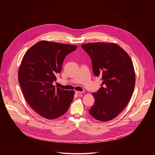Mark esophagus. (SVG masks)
I'll list each match as a JSON object with an SVG mask.
<instances>
[{
	"label": "esophagus",
	"instance_id": "obj_1",
	"mask_svg": "<svg viewBox=\"0 0 155 155\" xmlns=\"http://www.w3.org/2000/svg\"><path fill=\"white\" fill-rule=\"evenodd\" d=\"M75 93L77 94H82L83 93L82 91H75Z\"/></svg>",
	"mask_w": 155,
	"mask_h": 155
}]
</instances>
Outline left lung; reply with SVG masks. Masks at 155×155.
Returning a JSON list of instances; mask_svg holds the SVG:
<instances>
[{
  "instance_id": "8db88e82",
  "label": "left lung",
  "mask_w": 155,
  "mask_h": 155,
  "mask_svg": "<svg viewBox=\"0 0 155 155\" xmlns=\"http://www.w3.org/2000/svg\"><path fill=\"white\" fill-rule=\"evenodd\" d=\"M81 46L92 60L94 74L103 80L101 88L92 93L95 103L89 113L97 120L109 121L125 109L132 97L135 84L132 60L114 43H89Z\"/></svg>"
}]
</instances>
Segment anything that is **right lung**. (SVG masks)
I'll list each match as a JSON object with an SVG mask.
<instances>
[{"label": "right lung", "instance_id": "right-lung-1", "mask_svg": "<svg viewBox=\"0 0 155 155\" xmlns=\"http://www.w3.org/2000/svg\"><path fill=\"white\" fill-rule=\"evenodd\" d=\"M77 46L46 41L32 46L22 58L18 70V82L30 106L46 119H54L68 109L74 91L55 88V75L61 71L67 55Z\"/></svg>", "mask_w": 155, "mask_h": 155}]
</instances>
